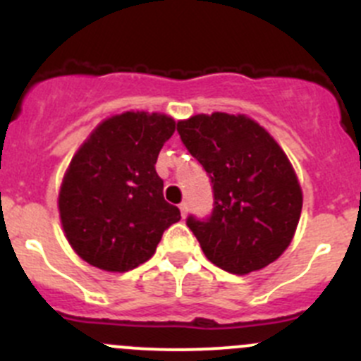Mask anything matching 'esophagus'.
<instances>
[{
	"instance_id": "1",
	"label": "esophagus",
	"mask_w": 361,
	"mask_h": 361,
	"mask_svg": "<svg viewBox=\"0 0 361 361\" xmlns=\"http://www.w3.org/2000/svg\"><path fill=\"white\" fill-rule=\"evenodd\" d=\"M180 212H181V215H187V212H188V202L187 201H183V202H180Z\"/></svg>"
}]
</instances>
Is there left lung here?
I'll return each mask as SVG.
<instances>
[{
    "mask_svg": "<svg viewBox=\"0 0 361 361\" xmlns=\"http://www.w3.org/2000/svg\"><path fill=\"white\" fill-rule=\"evenodd\" d=\"M178 134L212 180V215L187 219L206 257L234 275L281 257L295 236L303 195L277 141L250 118L227 113L178 121Z\"/></svg>",
    "mask_w": 361,
    "mask_h": 361,
    "instance_id": "left-lung-1",
    "label": "left lung"
}]
</instances>
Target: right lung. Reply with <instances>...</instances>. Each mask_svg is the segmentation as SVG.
<instances>
[{"instance_id":"obj_1","label":"right lung","mask_w":361,"mask_h":361,"mask_svg":"<svg viewBox=\"0 0 361 361\" xmlns=\"http://www.w3.org/2000/svg\"><path fill=\"white\" fill-rule=\"evenodd\" d=\"M176 121L159 113L118 114L77 149L59 190V216L75 254L106 271L148 261L181 219L164 199L155 164Z\"/></svg>"}]
</instances>
